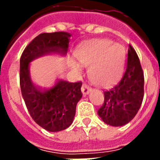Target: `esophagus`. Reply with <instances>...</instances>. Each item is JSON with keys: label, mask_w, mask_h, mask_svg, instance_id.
I'll use <instances>...</instances> for the list:
<instances>
[{"label": "esophagus", "mask_w": 160, "mask_h": 160, "mask_svg": "<svg viewBox=\"0 0 160 160\" xmlns=\"http://www.w3.org/2000/svg\"><path fill=\"white\" fill-rule=\"evenodd\" d=\"M81 91H82L83 95H86L91 91V88L88 85H86V84H83L82 88H81Z\"/></svg>", "instance_id": "34e87169"}]
</instances>
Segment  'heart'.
Here are the masks:
<instances>
[{"label":"heart","instance_id":"1","mask_svg":"<svg viewBox=\"0 0 160 160\" xmlns=\"http://www.w3.org/2000/svg\"><path fill=\"white\" fill-rule=\"evenodd\" d=\"M75 55L83 65L90 67L89 74L95 84L110 86L119 80L124 69L125 53L119 44L108 40H97L84 44ZM73 69L79 70L80 65L71 62Z\"/></svg>","mask_w":160,"mask_h":160}]
</instances>
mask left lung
I'll list each match as a JSON object with an SVG mask.
<instances>
[{
    "mask_svg": "<svg viewBox=\"0 0 160 160\" xmlns=\"http://www.w3.org/2000/svg\"><path fill=\"white\" fill-rule=\"evenodd\" d=\"M144 73L136 51L129 45L127 67L121 80L104 92L105 101L98 114L105 124L122 126L134 119L144 98Z\"/></svg>",
    "mask_w": 160,
    "mask_h": 160,
    "instance_id": "8db88e82",
    "label": "left lung"
}]
</instances>
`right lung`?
Masks as SVG:
<instances>
[{
  "label": "right lung",
  "mask_w": 160,
  "mask_h": 160,
  "mask_svg": "<svg viewBox=\"0 0 160 160\" xmlns=\"http://www.w3.org/2000/svg\"><path fill=\"white\" fill-rule=\"evenodd\" d=\"M70 36L64 31L40 34L26 46L20 60V85L26 108L34 121L50 132L61 131L72 124L82 97V83L59 80L50 89H41L31 80L30 63L48 54L65 55Z\"/></svg>",
  "instance_id": "right-lung-1"
}]
</instances>
